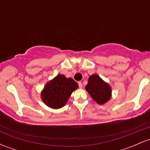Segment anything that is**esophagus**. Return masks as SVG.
<instances>
[{"mask_svg":"<svg viewBox=\"0 0 150 150\" xmlns=\"http://www.w3.org/2000/svg\"><path fill=\"white\" fill-rule=\"evenodd\" d=\"M78 85H79V87H80V89L82 88V82H78Z\"/></svg>","mask_w":150,"mask_h":150,"instance_id":"1","label":"esophagus"}]
</instances>
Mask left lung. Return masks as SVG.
Here are the masks:
<instances>
[{"label":"left lung","instance_id":"obj_1","mask_svg":"<svg viewBox=\"0 0 150 150\" xmlns=\"http://www.w3.org/2000/svg\"><path fill=\"white\" fill-rule=\"evenodd\" d=\"M85 89L99 104L107 102L111 97V87L97 75H92L89 77Z\"/></svg>","mask_w":150,"mask_h":150}]
</instances>
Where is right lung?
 Listing matches in <instances>:
<instances>
[{"instance_id":"obj_1","label":"right lung","mask_w":150,"mask_h":150,"mask_svg":"<svg viewBox=\"0 0 150 150\" xmlns=\"http://www.w3.org/2000/svg\"><path fill=\"white\" fill-rule=\"evenodd\" d=\"M77 87L78 85L73 79L59 74L46 83L42 92V101L49 107L60 108L65 106L72 92Z\"/></svg>"}]
</instances>
